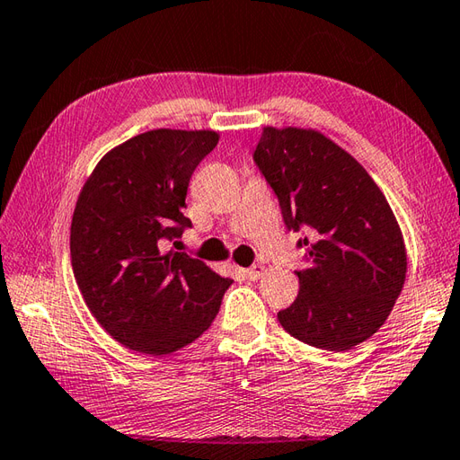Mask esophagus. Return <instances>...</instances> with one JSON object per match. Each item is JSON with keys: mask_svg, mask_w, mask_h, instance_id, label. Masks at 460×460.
Masks as SVG:
<instances>
[{"mask_svg": "<svg viewBox=\"0 0 460 460\" xmlns=\"http://www.w3.org/2000/svg\"><path fill=\"white\" fill-rule=\"evenodd\" d=\"M263 271H265V267L261 263H255V265H251L249 269H245V275H247V279H251V281H257V279L263 275Z\"/></svg>", "mask_w": 460, "mask_h": 460, "instance_id": "obj_1", "label": "esophagus"}]
</instances>
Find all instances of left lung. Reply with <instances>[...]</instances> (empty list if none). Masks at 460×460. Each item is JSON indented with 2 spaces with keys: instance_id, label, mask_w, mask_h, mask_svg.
I'll list each match as a JSON object with an SVG mask.
<instances>
[{
  "instance_id": "1",
  "label": "left lung",
  "mask_w": 460,
  "mask_h": 460,
  "mask_svg": "<svg viewBox=\"0 0 460 460\" xmlns=\"http://www.w3.org/2000/svg\"><path fill=\"white\" fill-rule=\"evenodd\" d=\"M253 161L307 265L299 295L277 313L291 337L347 350L381 329L399 299L407 253L389 203L361 164L311 129L265 128Z\"/></svg>"
}]
</instances>
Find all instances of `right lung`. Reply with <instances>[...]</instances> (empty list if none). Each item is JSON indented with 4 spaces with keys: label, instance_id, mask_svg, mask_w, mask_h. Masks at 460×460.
<instances>
[{
    "label": "right lung",
    "instance_id": "add662e5",
    "mask_svg": "<svg viewBox=\"0 0 460 460\" xmlns=\"http://www.w3.org/2000/svg\"><path fill=\"white\" fill-rule=\"evenodd\" d=\"M215 131L153 129L99 161L71 221V267L84 301L131 350L167 355L203 335L231 279L189 253H164L191 221L185 197Z\"/></svg>",
    "mask_w": 460,
    "mask_h": 460
}]
</instances>
